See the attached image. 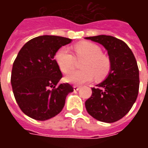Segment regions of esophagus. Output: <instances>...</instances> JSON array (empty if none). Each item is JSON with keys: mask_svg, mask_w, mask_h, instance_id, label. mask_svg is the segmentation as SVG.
<instances>
[{"mask_svg": "<svg viewBox=\"0 0 148 148\" xmlns=\"http://www.w3.org/2000/svg\"><path fill=\"white\" fill-rule=\"evenodd\" d=\"M80 89V86H74V91H77V90Z\"/></svg>", "mask_w": 148, "mask_h": 148, "instance_id": "obj_1", "label": "esophagus"}]
</instances>
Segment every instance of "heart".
Segmentation results:
<instances>
[{
    "label": "heart",
    "instance_id": "heart-1",
    "mask_svg": "<svg viewBox=\"0 0 148 148\" xmlns=\"http://www.w3.org/2000/svg\"><path fill=\"white\" fill-rule=\"evenodd\" d=\"M74 51L75 57L66 47H62L55 54V61L64 74L74 68L76 59H83L80 65L82 70L70 72L65 77L66 82L81 85L90 82L94 76L97 80H101L109 74L111 59L108 55L101 53L98 45L84 41L74 45Z\"/></svg>",
    "mask_w": 148,
    "mask_h": 148
}]
</instances>
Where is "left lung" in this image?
<instances>
[{
    "mask_svg": "<svg viewBox=\"0 0 148 148\" xmlns=\"http://www.w3.org/2000/svg\"><path fill=\"white\" fill-rule=\"evenodd\" d=\"M86 39L104 46L112 62L107 78L92 88L86 109L97 121L113 123L124 117L136 101L140 87L136 60L128 46L117 38L101 35Z\"/></svg>",
    "mask_w": 148,
    "mask_h": 148,
    "instance_id": "1",
    "label": "left lung"
}]
</instances>
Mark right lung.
Wrapping results in <instances>:
<instances>
[{
  "instance_id": "obj_1",
  "label": "right lung",
  "mask_w": 148,
  "mask_h": 148,
  "mask_svg": "<svg viewBox=\"0 0 148 148\" xmlns=\"http://www.w3.org/2000/svg\"><path fill=\"white\" fill-rule=\"evenodd\" d=\"M71 39L42 36L27 42L12 66L11 84L21 111L37 121H46L62 110L67 94L74 91L68 83L58 85L62 74L54 58Z\"/></svg>"
}]
</instances>
